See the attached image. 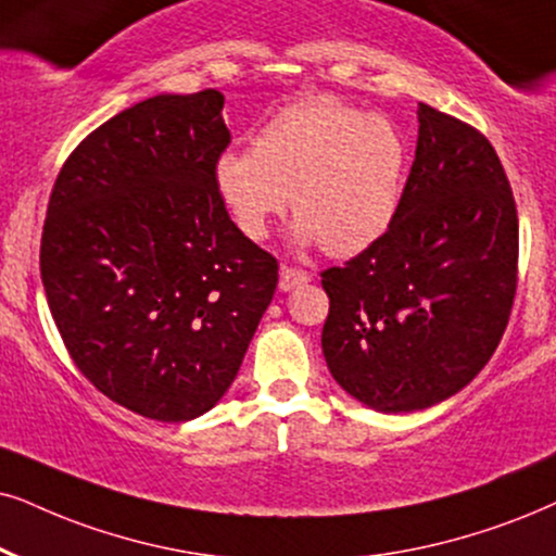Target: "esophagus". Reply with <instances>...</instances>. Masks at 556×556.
<instances>
[{
  "instance_id": "obj_1",
  "label": "esophagus",
  "mask_w": 556,
  "mask_h": 556,
  "mask_svg": "<svg viewBox=\"0 0 556 556\" xmlns=\"http://www.w3.org/2000/svg\"><path fill=\"white\" fill-rule=\"evenodd\" d=\"M307 282H311V274L307 271L292 269V266H282V271H279V290L282 292H292L294 287H302Z\"/></svg>"
}]
</instances>
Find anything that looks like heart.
Returning a JSON list of instances; mask_svg holds the SVG:
<instances>
[{
	"mask_svg": "<svg viewBox=\"0 0 556 556\" xmlns=\"http://www.w3.org/2000/svg\"><path fill=\"white\" fill-rule=\"evenodd\" d=\"M407 143L395 123L318 94L287 104L256 132L254 149L215 159L213 181L249 241H264L292 194V241L356 256L395 223Z\"/></svg>",
	"mask_w": 556,
	"mask_h": 556,
	"instance_id": "obj_1",
	"label": "heart"
}]
</instances>
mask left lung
<instances>
[{
	"label": "left lung",
	"mask_w": 556,
	"mask_h": 556,
	"mask_svg": "<svg viewBox=\"0 0 556 556\" xmlns=\"http://www.w3.org/2000/svg\"><path fill=\"white\" fill-rule=\"evenodd\" d=\"M516 271V202L495 149L420 102L395 223L371 249L323 271L330 375L379 413L456 395L503 339Z\"/></svg>",
	"instance_id": "8db88e82"
}]
</instances>
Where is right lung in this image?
Returning <instances> with one entry per match:
<instances>
[{
  "mask_svg": "<svg viewBox=\"0 0 556 556\" xmlns=\"http://www.w3.org/2000/svg\"><path fill=\"white\" fill-rule=\"evenodd\" d=\"M226 97L156 94L81 140L40 243L48 307L84 377L143 418L220 403L277 290V258L230 220L213 181Z\"/></svg>",
  "mask_w": 556,
  "mask_h": 556,
  "instance_id": "1",
  "label": "right lung"
}]
</instances>
